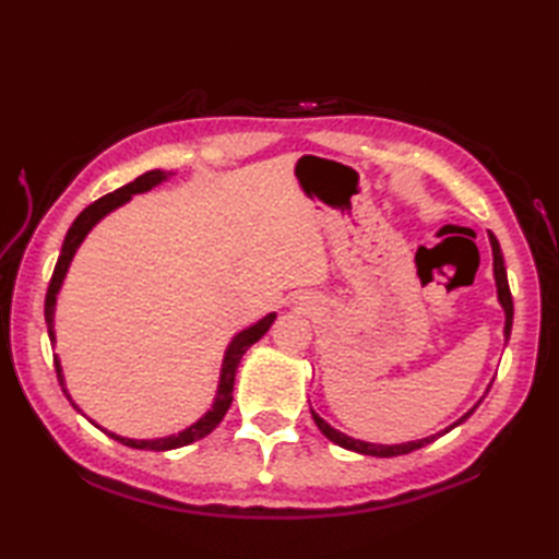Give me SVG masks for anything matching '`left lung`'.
<instances>
[{
  "mask_svg": "<svg viewBox=\"0 0 559 559\" xmlns=\"http://www.w3.org/2000/svg\"><path fill=\"white\" fill-rule=\"evenodd\" d=\"M490 245H492V264H495V281H497V295H500V302L504 307V314H507V322H504V336L509 338V334H512V319H514V300H512V290H509V283H507V269H504V257H502V249H500V242H497V237L490 233ZM478 408V406H476ZM471 408L466 415L459 423H454L451 427H447L444 432L454 430L456 425H461L463 420L468 418V415L476 411ZM312 418L317 423L319 430H322V435L326 439H331V442L343 447V449H350V451H358V454H365V456H382V459H391V456H401V454H411V451L415 449H423L425 444L435 442L437 437H442L444 432H437L432 437H425V439H418V442H406V444H394V447H386V444H370V442H360V439H353L348 435H343L338 430H334L329 423H324L319 415L312 411Z\"/></svg>",
  "mask_w": 559,
  "mask_h": 559,
  "instance_id": "1",
  "label": "left lung"
}]
</instances>
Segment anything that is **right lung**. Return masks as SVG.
Returning a JSON list of instances; mask_svg holds the SVG:
<instances>
[{
    "mask_svg": "<svg viewBox=\"0 0 559 559\" xmlns=\"http://www.w3.org/2000/svg\"><path fill=\"white\" fill-rule=\"evenodd\" d=\"M163 170H151V173H144L141 177H136L134 182H129L120 189H115V192L100 197L98 201H93L91 206L83 209L76 221L71 223V228L67 230V237H64V245H62V252H59V259L55 264V271H52V278H50V286H47V295H45V322H47V331H50V341L55 343V334H52V314H55V300H57V293H59V286H62L64 281V273L71 264V257H74V252L79 249V245L83 242V237L88 235V230L96 225L105 213H110L112 209L122 206L124 201L132 199V194H141V192H148L151 187H156L165 180ZM273 319H276V314H269L261 319V322H257L254 326L245 329L242 334H237L235 341L230 343L228 353H225V360H223V370H221V384H218V396H216V403H213V408L201 418L199 423H194L192 427H187L185 432L180 435H173V437H163V439H144V442H139V439H124V437H117V435H110L112 439H117V442H122L124 447H132V449H151V451H168V449H177V447H185V444H192L197 442V439L206 437L209 432H213L218 427V423L223 420V415L228 413L230 403H233V384H235V372H237V365H240L245 350L252 346V343H257L261 336L266 334V331L271 329ZM55 370H57V379L59 384H62V391L67 394L64 389V379H62V367H59V360L55 358ZM69 399V394H67ZM71 401V399H69ZM71 406L76 408V403L71 401ZM79 411V408H76Z\"/></svg>",
    "mask_w": 559,
    "mask_h": 559,
    "instance_id": "1",
    "label": "right lung"
}]
</instances>
